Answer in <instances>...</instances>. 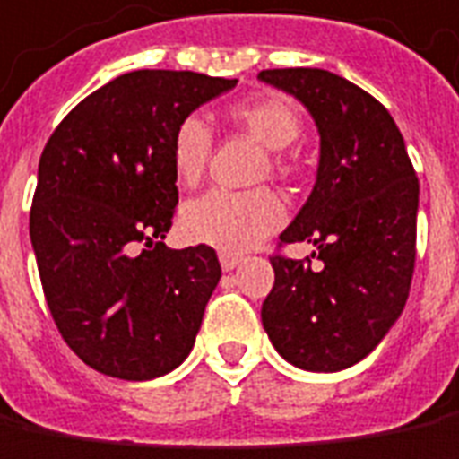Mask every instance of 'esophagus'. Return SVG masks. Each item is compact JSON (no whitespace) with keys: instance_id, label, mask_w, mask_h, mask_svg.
<instances>
[{"instance_id":"34e87169","label":"esophagus","mask_w":459,"mask_h":459,"mask_svg":"<svg viewBox=\"0 0 459 459\" xmlns=\"http://www.w3.org/2000/svg\"><path fill=\"white\" fill-rule=\"evenodd\" d=\"M242 263V257L239 255H232V252H220V265H222V270H235L237 265Z\"/></svg>"}]
</instances>
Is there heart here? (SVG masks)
I'll return each instance as SVG.
<instances>
[{"mask_svg": "<svg viewBox=\"0 0 459 459\" xmlns=\"http://www.w3.org/2000/svg\"><path fill=\"white\" fill-rule=\"evenodd\" d=\"M227 121L239 134L265 149L263 174L293 179L300 164L288 151L303 134L300 110L278 93H260L227 108ZM212 153V131L202 118L189 116L174 128L171 169L181 186H194L204 177ZM285 220L280 196L270 189L214 192L192 199L181 212V230L192 242L212 245L222 252H245L273 235Z\"/></svg>", "mask_w": 459, "mask_h": 459, "instance_id": "b5f03b06", "label": "heart"}]
</instances>
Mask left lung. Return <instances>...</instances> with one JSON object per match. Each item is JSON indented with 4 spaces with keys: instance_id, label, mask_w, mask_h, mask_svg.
<instances>
[{
    "instance_id": "1",
    "label": "left lung",
    "mask_w": 459,
    "mask_h": 459,
    "mask_svg": "<svg viewBox=\"0 0 459 459\" xmlns=\"http://www.w3.org/2000/svg\"><path fill=\"white\" fill-rule=\"evenodd\" d=\"M295 95L321 134L318 177L278 247L313 242L310 257L273 255L263 325L278 353L306 371L359 364L402 316L417 257L420 181L404 138L374 95L318 67L263 70Z\"/></svg>"
}]
</instances>
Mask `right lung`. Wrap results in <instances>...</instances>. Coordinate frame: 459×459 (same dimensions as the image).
I'll return each instance as SVG.
<instances>
[{
    "label": "right lung",
    "mask_w": 459,
    "mask_h": 459,
    "mask_svg": "<svg viewBox=\"0 0 459 459\" xmlns=\"http://www.w3.org/2000/svg\"><path fill=\"white\" fill-rule=\"evenodd\" d=\"M237 80L134 70L73 108L39 156L30 237L65 343L116 379L189 356L222 267L209 245H164L179 204L174 128Z\"/></svg>",
    "instance_id": "obj_1"
}]
</instances>
